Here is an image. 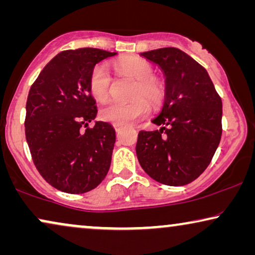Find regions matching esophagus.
Returning <instances> with one entry per match:
<instances>
[{
  "instance_id": "34e87169",
  "label": "esophagus",
  "mask_w": 255,
  "mask_h": 255,
  "mask_svg": "<svg viewBox=\"0 0 255 255\" xmlns=\"http://www.w3.org/2000/svg\"><path fill=\"white\" fill-rule=\"evenodd\" d=\"M114 127H115V130H116L117 132H120V131L122 130V127H121V125H114Z\"/></svg>"
}]
</instances>
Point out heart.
Segmentation results:
<instances>
[{"label":"heart","mask_w":255,"mask_h":255,"mask_svg":"<svg viewBox=\"0 0 255 255\" xmlns=\"http://www.w3.org/2000/svg\"><path fill=\"white\" fill-rule=\"evenodd\" d=\"M115 68L121 74L131 76L137 80L134 86L131 102H113L107 103L101 109V117L106 122L114 125H128L134 123L138 120L144 118L149 111L147 101L152 106H158L165 95V88L158 79L153 78L154 69L144 59L130 57L122 59L115 62ZM111 79L110 72L104 64H99L92 69L88 79V86L90 94L99 101L108 99L111 92ZM146 97V99H142Z\"/></svg>","instance_id":"1"}]
</instances>
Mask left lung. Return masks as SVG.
<instances>
[{"mask_svg": "<svg viewBox=\"0 0 255 255\" xmlns=\"http://www.w3.org/2000/svg\"><path fill=\"white\" fill-rule=\"evenodd\" d=\"M140 55L165 75V102L152 120L162 128L139 132L138 161L153 180L184 186L204 172L218 147L222 99L207 69L179 48L163 47Z\"/></svg>", "mask_w": 255, "mask_h": 255, "instance_id": "1", "label": "left lung"}]
</instances>
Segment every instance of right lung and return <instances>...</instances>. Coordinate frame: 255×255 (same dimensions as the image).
I'll list each match as a JSON object with an SVG mask.
<instances>
[{
	"instance_id": "obj_1",
	"label": "right lung",
	"mask_w": 255,
	"mask_h": 255,
	"mask_svg": "<svg viewBox=\"0 0 255 255\" xmlns=\"http://www.w3.org/2000/svg\"><path fill=\"white\" fill-rule=\"evenodd\" d=\"M116 54L92 47L62 51L30 88L25 137L31 156L44 180L64 193L94 189L110 168L116 132L107 122L88 127L97 114L88 79L96 64Z\"/></svg>"
}]
</instances>
